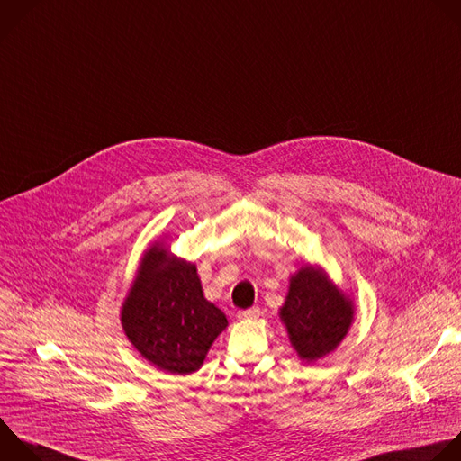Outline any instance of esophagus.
Listing matches in <instances>:
<instances>
[{
	"label": "esophagus",
	"instance_id": "esophagus-1",
	"mask_svg": "<svg viewBox=\"0 0 461 461\" xmlns=\"http://www.w3.org/2000/svg\"><path fill=\"white\" fill-rule=\"evenodd\" d=\"M260 317V310L258 308H249L246 312H239L237 319L239 321H257Z\"/></svg>",
	"mask_w": 461,
	"mask_h": 461
}]
</instances>
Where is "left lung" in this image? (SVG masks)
Masks as SVG:
<instances>
[{
    "label": "left lung",
    "mask_w": 461,
    "mask_h": 461,
    "mask_svg": "<svg viewBox=\"0 0 461 461\" xmlns=\"http://www.w3.org/2000/svg\"><path fill=\"white\" fill-rule=\"evenodd\" d=\"M278 317L298 358L312 364L333 353L348 337L355 303L321 264H303L289 276Z\"/></svg>",
    "instance_id": "8db88e82"
}]
</instances>
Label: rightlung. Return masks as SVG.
<instances>
[{
    "mask_svg": "<svg viewBox=\"0 0 461 461\" xmlns=\"http://www.w3.org/2000/svg\"><path fill=\"white\" fill-rule=\"evenodd\" d=\"M121 324L139 355L161 371L190 375L203 367L226 315L206 300L197 266L163 240L142 253L121 305Z\"/></svg>",
    "mask_w": 461,
    "mask_h": 461,
    "instance_id": "obj_1",
    "label": "right lung"
}]
</instances>
